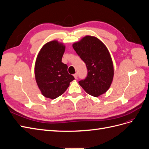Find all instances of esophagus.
<instances>
[{"mask_svg":"<svg viewBox=\"0 0 149 149\" xmlns=\"http://www.w3.org/2000/svg\"><path fill=\"white\" fill-rule=\"evenodd\" d=\"M73 76H74V77L75 79H77V78H78V74H77V73L74 74Z\"/></svg>","mask_w":149,"mask_h":149,"instance_id":"esophagus-1","label":"esophagus"}]
</instances>
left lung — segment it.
I'll return each mask as SVG.
<instances>
[{
  "mask_svg": "<svg viewBox=\"0 0 149 149\" xmlns=\"http://www.w3.org/2000/svg\"><path fill=\"white\" fill-rule=\"evenodd\" d=\"M73 47L88 69L86 78L79 81V85L94 97L105 93L114 76L113 63L105 45L95 37L86 36L74 43Z\"/></svg>",
  "mask_w": 149,
  "mask_h": 149,
  "instance_id": "obj_1",
  "label": "left lung"
}]
</instances>
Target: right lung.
<instances>
[{
	"label": "right lung",
	"mask_w": 149,
	"mask_h": 149,
	"mask_svg": "<svg viewBox=\"0 0 149 149\" xmlns=\"http://www.w3.org/2000/svg\"><path fill=\"white\" fill-rule=\"evenodd\" d=\"M65 46L56 40L45 44L38 53L35 65V76L43 96L54 100L63 94L74 79L68 72L61 59Z\"/></svg>",
	"instance_id": "1"
}]
</instances>
